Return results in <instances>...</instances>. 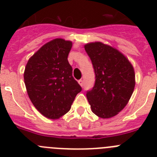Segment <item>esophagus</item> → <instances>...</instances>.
Here are the masks:
<instances>
[{
	"instance_id": "esophagus-1",
	"label": "esophagus",
	"mask_w": 157,
	"mask_h": 157,
	"mask_svg": "<svg viewBox=\"0 0 157 157\" xmlns=\"http://www.w3.org/2000/svg\"><path fill=\"white\" fill-rule=\"evenodd\" d=\"M78 83H79V85L81 86L82 87L83 85H84V84H83V80L82 79H79V80H78Z\"/></svg>"
}]
</instances>
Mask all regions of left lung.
Wrapping results in <instances>:
<instances>
[{
  "label": "left lung",
  "mask_w": 157,
  "mask_h": 157,
  "mask_svg": "<svg viewBox=\"0 0 157 157\" xmlns=\"http://www.w3.org/2000/svg\"><path fill=\"white\" fill-rule=\"evenodd\" d=\"M95 72V84L86 98L94 114L102 119L116 116L128 103L135 86L132 64L116 48L100 41L85 45Z\"/></svg>",
  "instance_id": "1"
}]
</instances>
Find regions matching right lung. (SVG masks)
I'll use <instances>...</instances> for the list:
<instances>
[{
  "mask_svg": "<svg viewBox=\"0 0 157 157\" xmlns=\"http://www.w3.org/2000/svg\"><path fill=\"white\" fill-rule=\"evenodd\" d=\"M71 47V41L52 40L41 46L25 67L27 94L37 110L48 119L56 120L69 112L82 90L67 60Z\"/></svg>",
  "mask_w": 157,
  "mask_h": 157,
  "instance_id": "add662e5",
  "label": "right lung"
}]
</instances>
